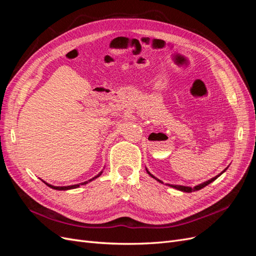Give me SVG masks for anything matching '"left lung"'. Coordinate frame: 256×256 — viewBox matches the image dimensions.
Listing matches in <instances>:
<instances>
[{
	"instance_id": "1",
	"label": "left lung",
	"mask_w": 256,
	"mask_h": 256,
	"mask_svg": "<svg viewBox=\"0 0 256 256\" xmlns=\"http://www.w3.org/2000/svg\"><path fill=\"white\" fill-rule=\"evenodd\" d=\"M226 168L224 170L223 172H226ZM223 172H221L218 176H216V177H214V178H212V180H207V182H203V184H198V186H196L194 188H191V187H186V186H178V184H168L170 187H173V188H175V189H177V190H180V191H182V192H193V191H198V190H200V189H202V188H204V187H206L207 184H209L210 182H212L214 180H216V178H218ZM147 173H148L152 178H154V180H158V182H162L161 180H159L158 178H156L154 176H152L148 171H147ZM164 184V182H162Z\"/></svg>"
}]
</instances>
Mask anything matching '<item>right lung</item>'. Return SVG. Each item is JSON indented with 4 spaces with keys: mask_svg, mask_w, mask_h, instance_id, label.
<instances>
[{
    "mask_svg": "<svg viewBox=\"0 0 256 256\" xmlns=\"http://www.w3.org/2000/svg\"><path fill=\"white\" fill-rule=\"evenodd\" d=\"M99 175H102V173H99L96 177H94V178H92V180H90L88 182H92V180H95V178H97ZM48 186V187H50V188H52V189H56V190H68V189H74V188H78V187H80V184H88V182H82V184H72V186H67V187H54V186H51V184H47V182H44Z\"/></svg>",
    "mask_w": 256,
    "mask_h": 256,
    "instance_id": "obj_1",
    "label": "right lung"
}]
</instances>
